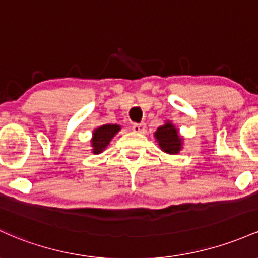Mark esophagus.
Masks as SVG:
<instances>
[{
  "mask_svg": "<svg viewBox=\"0 0 258 258\" xmlns=\"http://www.w3.org/2000/svg\"><path fill=\"white\" fill-rule=\"evenodd\" d=\"M132 130H134L135 132H142L146 131V123L144 122H141V123H134L132 124Z\"/></svg>",
  "mask_w": 258,
  "mask_h": 258,
  "instance_id": "obj_1",
  "label": "esophagus"
}]
</instances>
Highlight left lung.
<instances>
[{
  "mask_svg": "<svg viewBox=\"0 0 258 258\" xmlns=\"http://www.w3.org/2000/svg\"><path fill=\"white\" fill-rule=\"evenodd\" d=\"M154 136L161 151L168 154H179L182 149V137L179 135L176 127L169 121L163 126L158 127Z\"/></svg>",
  "mask_w": 258,
  "mask_h": 258,
  "instance_id": "8db88e82",
  "label": "left lung"
}]
</instances>
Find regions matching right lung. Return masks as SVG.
<instances>
[{
  "label": "right lung",
  "mask_w": 258,
  "mask_h": 258,
  "mask_svg": "<svg viewBox=\"0 0 258 258\" xmlns=\"http://www.w3.org/2000/svg\"><path fill=\"white\" fill-rule=\"evenodd\" d=\"M121 130L120 124H103L93 131L92 138V152L94 154H99L106 148L110 141L114 138V136Z\"/></svg>",
  "instance_id": "1"
}]
</instances>
